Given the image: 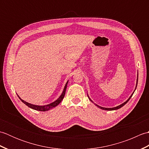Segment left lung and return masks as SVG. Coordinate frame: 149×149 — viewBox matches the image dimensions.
Masks as SVG:
<instances>
[{
	"instance_id": "8db88e82",
	"label": "left lung",
	"mask_w": 149,
	"mask_h": 149,
	"mask_svg": "<svg viewBox=\"0 0 149 149\" xmlns=\"http://www.w3.org/2000/svg\"><path fill=\"white\" fill-rule=\"evenodd\" d=\"M138 75H137V80H136V88H135V90H134V91H133V93H132V95H131L130 96V97L129 98V99L125 101V102H123V103H122V104H120V105H119V106H116V107H110V108H107V107H101V106H99V105H97V104H95V105L98 107H99V108H100V109H104V110H107V111H113V110H116V109H120V108H121L122 107H123V106L125 105V104H127V102H128V101L130 100V99L131 98V97L132 96V95H133V93H134V92L135 91V90H136V87H137V84H138ZM88 99H89L90 100V101L91 102H92L93 103V102L92 100H91V99L89 97V96H88Z\"/></svg>"
}]
</instances>
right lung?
<instances>
[{
  "instance_id": "add662e5",
  "label": "right lung",
  "mask_w": 149,
  "mask_h": 149,
  "mask_svg": "<svg viewBox=\"0 0 149 149\" xmlns=\"http://www.w3.org/2000/svg\"><path fill=\"white\" fill-rule=\"evenodd\" d=\"M68 81L66 82V83L65 84V88L64 89H63V92L61 93V95H60V97L58 98V99H57L56 100H55L54 102H53L52 103H50L49 104H47V105H45V106H38V105H34V104H30V103H28L27 102H26V101H24V100H22L21 98L18 97L19 99H20V100L22 101V102H24L25 104H26V106H27L29 107H30V108L33 109H34V110H37V111H48L50 109L53 108V107H54L56 106H57L58 105V104L61 102L62 100L63 99V98H64L65 97V92H66V87H67V84H68Z\"/></svg>"
}]
</instances>
